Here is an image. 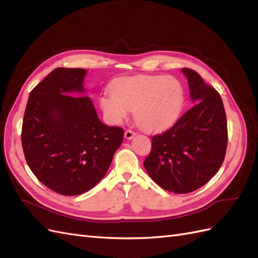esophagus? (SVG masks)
Returning <instances> with one entry per match:
<instances>
[{
  "mask_svg": "<svg viewBox=\"0 0 258 258\" xmlns=\"http://www.w3.org/2000/svg\"><path fill=\"white\" fill-rule=\"evenodd\" d=\"M136 135L135 131H132L131 129H127L126 131H124V138H126L127 140H130L134 138V136Z\"/></svg>",
  "mask_w": 258,
  "mask_h": 258,
  "instance_id": "34e87169",
  "label": "esophagus"
}]
</instances>
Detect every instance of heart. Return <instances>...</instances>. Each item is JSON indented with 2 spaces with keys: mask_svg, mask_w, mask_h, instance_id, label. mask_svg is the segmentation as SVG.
I'll return each mask as SVG.
<instances>
[{
  "mask_svg": "<svg viewBox=\"0 0 258 258\" xmlns=\"http://www.w3.org/2000/svg\"><path fill=\"white\" fill-rule=\"evenodd\" d=\"M111 93L99 98L105 119L119 124L134 111L138 126L147 132L167 130L177 121L185 106V89L175 77L137 75L120 77Z\"/></svg>",
  "mask_w": 258,
  "mask_h": 258,
  "instance_id": "1",
  "label": "heart"
}]
</instances>
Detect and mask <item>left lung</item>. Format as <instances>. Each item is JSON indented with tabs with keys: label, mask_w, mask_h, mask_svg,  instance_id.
I'll return each mask as SVG.
<instances>
[{
	"label": "left lung",
	"mask_w": 258,
	"mask_h": 258,
	"mask_svg": "<svg viewBox=\"0 0 258 258\" xmlns=\"http://www.w3.org/2000/svg\"><path fill=\"white\" fill-rule=\"evenodd\" d=\"M182 72L194 105L170 129L152 138L144 160L148 175L174 194H188L208 183L222 166L228 140L220 93L194 70Z\"/></svg>",
	"instance_id": "left-lung-1"
}]
</instances>
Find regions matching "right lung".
Listing matches in <instances>:
<instances>
[{
	"label": "right lung",
	"instance_id": "1",
	"mask_svg": "<svg viewBox=\"0 0 258 258\" xmlns=\"http://www.w3.org/2000/svg\"><path fill=\"white\" fill-rule=\"evenodd\" d=\"M85 69L57 68L30 92L21 143L33 174L49 189L76 196L105 175L123 130L101 122L84 97Z\"/></svg>",
	"mask_w": 258,
	"mask_h": 258
}]
</instances>
